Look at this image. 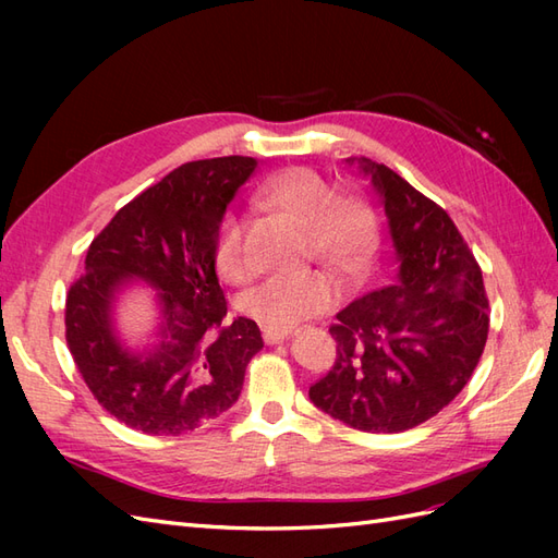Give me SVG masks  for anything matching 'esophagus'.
Listing matches in <instances>:
<instances>
[{
  "label": "esophagus",
  "mask_w": 558,
  "mask_h": 558,
  "mask_svg": "<svg viewBox=\"0 0 558 558\" xmlns=\"http://www.w3.org/2000/svg\"><path fill=\"white\" fill-rule=\"evenodd\" d=\"M291 335V330H275V328H263V340L265 344H279L286 337Z\"/></svg>",
  "instance_id": "esophagus-1"
}]
</instances>
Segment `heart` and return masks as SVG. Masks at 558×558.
<instances>
[{"label":"heart","mask_w":558,"mask_h":558,"mask_svg":"<svg viewBox=\"0 0 558 558\" xmlns=\"http://www.w3.org/2000/svg\"><path fill=\"white\" fill-rule=\"evenodd\" d=\"M258 197L265 207L305 226L307 251L337 272L353 275L363 267L377 238L373 207L361 197H337L332 185L305 167L267 179ZM214 263L228 281H244L251 263L244 244V221L226 214L214 240ZM330 283L314 272L267 277L242 298V310L265 328L289 330L302 318L330 307Z\"/></svg>","instance_id":"b5f03b06"}]
</instances>
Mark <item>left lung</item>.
Here are the masks:
<instances>
[{
    "label": "left lung",
    "instance_id": "obj_1",
    "mask_svg": "<svg viewBox=\"0 0 558 558\" xmlns=\"http://www.w3.org/2000/svg\"><path fill=\"white\" fill-rule=\"evenodd\" d=\"M347 162L381 197L398 275L337 314V359L310 400L356 430L402 433L447 408L475 373L488 335L482 267L430 197L386 165Z\"/></svg>",
    "mask_w": 558,
    "mask_h": 558
}]
</instances>
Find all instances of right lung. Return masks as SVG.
I'll return each instance as SVG.
<instances>
[{
  "instance_id": "1",
  "label": "right lung",
  "mask_w": 558,
  "mask_h": 558,
  "mask_svg": "<svg viewBox=\"0 0 558 558\" xmlns=\"http://www.w3.org/2000/svg\"><path fill=\"white\" fill-rule=\"evenodd\" d=\"M256 160L226 156L177 167L118 209L86 253L66 293L64 337L83 381L121 424L146 435H183L238 402L248 361L263 349L256 320L228 314L214 240L228 202ZM128 278L159 291L157 344L128 352L110 310Z\"/></svg>"
}]
</instances>
